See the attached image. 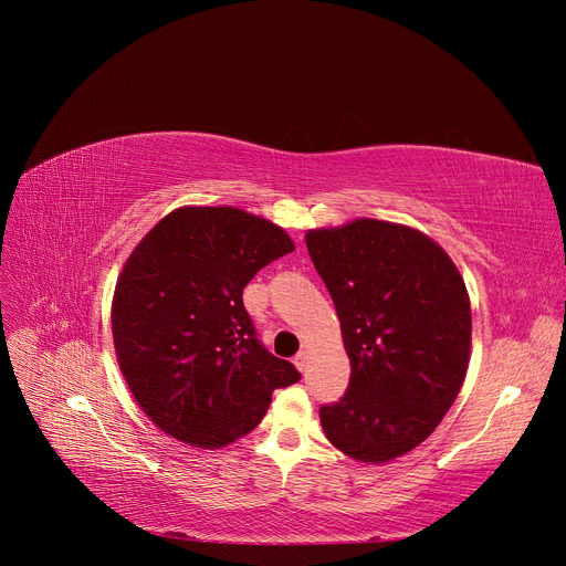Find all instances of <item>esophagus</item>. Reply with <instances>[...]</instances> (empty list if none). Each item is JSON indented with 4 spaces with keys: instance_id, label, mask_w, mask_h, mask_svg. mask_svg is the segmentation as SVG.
<instances>
[{
    "instance_id": "esophagus-1",
    "label": "esophagus",
    "mask_w": 566,
    "mask_h": 566,
    "mask_svg": "<svg viewBox=\"0 0 566 566\" xmlns=\"http://www.w3.org/2000/svg\"><path fill=\"white\" fill-rule=\"evenodd\" d=\"M293 363H295V367H298L301 371H305V367H307V350L305 348L298 350V355H295Z\"/></svg>"
}]
</instances>
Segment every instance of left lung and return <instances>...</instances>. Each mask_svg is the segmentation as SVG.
Instances as JSON below:
<instances>
[{
  "label": "left lung",
  "mask_w": 566,
  "mask_h": 566,
  "mask_svg": "<svg viewBox=\"0 0 566 566\" xmlns=\"http://www.w3.org/2000/svg\"><path fill=\"white\" fill-rule=\"evenodd\" d=\"M335 303L350 380L321 406L325 436L363 463L424 442L454 403L470 360V301L452 259L403 224L355 220L305 235Z\"/></svg>",
  "instance_id": "obj_1"
}]
</instances>
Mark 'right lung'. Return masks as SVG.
<instances>
[{"mask_svg":"<svg viewBox=\"0 0 566 566\" xmlns=\"http://www.w3.org/2000/svg\"><path fill=\"white\" fill-rule=\"evenodd\" d=\"M293 252L277 224L231 206H184L128 256L112 303L118 367L151 422L192 448L250 433L273 390L301 380L256 339L243 289Z\"/></svg>","mask_w":566,"mask_h":566,"instance_id":"right-lung-1","label":"right lung"}]
</instances>
